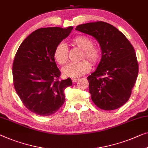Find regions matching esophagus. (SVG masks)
<instances>
[{
  "label": "esophagus",
  "instance_id": "obj_1",
  "mask_svg": "<svg viewBox=\"0 0 148 148\" xmlns=\"http://www.w3.org/2000/svg\"><path fill=\"white\" fill-rule=\"evenodd\" d=\"M78 80H79V78H73V79H72V81H73V82H74V83L77 82V81Z\"/></svg>",
  "mask_w": 148,
  "mask_h": 148
}]
</instances>
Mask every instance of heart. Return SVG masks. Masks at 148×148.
<instances>
[{
	"instance_id": "1",
	"label": "heart",
	"mask_w": 148,
	"mask_h": 148,
	"mask_svg": "<svg viewBox=\"0 0 148 148\" xmlns=\"http://www.w3.org/2000/svg\"><path fill=\"white\" fill-rule=\"evenodd\" d=\"M75 46L83 49L82 58L86 57L93 64L97 63L101 57V51L97 47L93 45V40L86 36L80 35L72 39ZM54 59L59 65H63L68 61V48L64 42H60L55 49L53 53ZM91 65L87 60L69 63L62 69L63 75L69 77H79L89 71Z\"/></svg>"
}]
</instances>
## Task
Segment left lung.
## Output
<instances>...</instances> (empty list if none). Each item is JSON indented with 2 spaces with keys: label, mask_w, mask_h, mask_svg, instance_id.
<instances>
[{
  "label": "left lung",
  "mask_w": 148,
  "mask_h": 148,
  "mask_svg": "<svg viewBox=\"0 0 148 148\" xmlns=\"http://www.w3.org/2000/svg\"><path fill=\"white\" fill-rule=\"evenodd\" d=\"M76 31L99 42L101 59L87 77L91 99L98 108L113 110L129 100L138 75V63L132 44L117 28L98 21L78 25Z\"/></svg>",
  "instance_id": "left-lung-1"
}]
</instances>
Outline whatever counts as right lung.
Masks as SVG:
<instances>
[{
  "instance_id": "1",
  "label": "right lung",
  "mask_w": 148,
  "mask_h": 148,
  "mask_svg": "<svg viewBox=\"0 0 148 148\" xmlns=\"http://www.w3.org/2000/svg\"><path fill=\"white\" fill-rule=\"evenodd\" d=\"M73 29H38L23 40L16 53L12 65L14 89L25 106L35 114L52 115L65 102V89L71 86L72 81L59 80L61 72L53 53Z\"/></svg>"
}]
</instances>
